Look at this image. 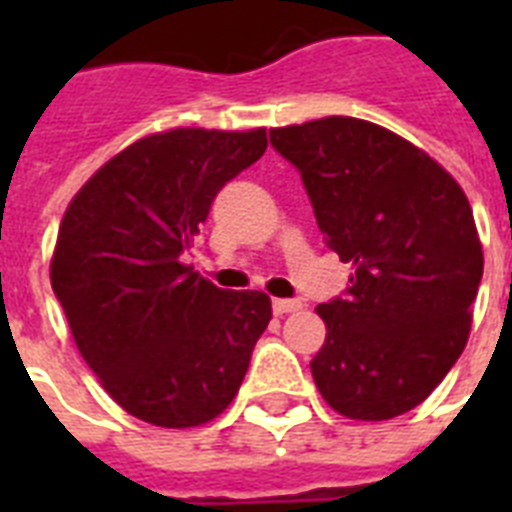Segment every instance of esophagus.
Returning <instances> with one entry per match:
<instances>
[{"mask_svg":"<svg viewBox=\"0 0 512 512\" xmlns=\"http://www.w3.org/2000/svg\"><path fill=\"white\" fill-rule=\"evenodd\" d=\"M300 308V300H273V313L276 316H284V313H292Z\"/></svg>","mask_w":512,"mask_h":512,"instance_id":"1","label":"esophagus"}]
</instances>
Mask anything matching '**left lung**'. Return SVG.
<instances>
[{"instance_id": "8db88e82", "label": "left lung", "mask_w": 512, "mask_h": 512, "mask_svg": "<svg viewBox=\"0 0 512 512\" xmlns=\"http://www.w3.org/2000/svg\"><path fill=\"white\" fill-rule=\"evenodd\" d=\"M271 146L303 177L327 247L353 265L345 295L316 308V388L350 420L409 412L468 342L484 276L468 196L425 151L353 116L279 127Z\"/></svg>"}]
</instances>
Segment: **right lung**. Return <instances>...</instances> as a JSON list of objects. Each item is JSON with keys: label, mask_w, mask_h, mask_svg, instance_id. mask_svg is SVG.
I'll return each instance as SVG.
<instances>
[{"label": "right lung", "mask_w": 512, "mask_h": 512, "mask_svg": "<svg viewBox=\"0 0 512 512\" xmlns=\"http://www.w3.org/2000/svg\"><path fill=\"white\" fill-rule=\"evenodd\" d=\"M265 130L177 127L132 143L68 204L50 263L76 348L124 412L159 428L215 420L271 321L265 292H228L183 255Z\"/></svg>", "instance_id": "right-lung-1"}]
</instances>
